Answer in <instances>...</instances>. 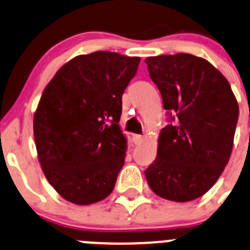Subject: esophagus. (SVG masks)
Wrapping results in <instances>:
<instances>
[{"instance_id": "esophagus-1", "label": "esophagus", "mask_w": 250, "mask_h": 250, "mask_svg": "<svg viewBox=\"0 0 250 250\" xmlns=\"http://www.w3.org/2000/svg\"><path fill=\"white\" fill-rule=\"evenodd\" d=\"M132 140H133V143H134L135 145L140 144V143L143 142V135H140V134H133V135H132Z\"/></svg>"}]
</instances>
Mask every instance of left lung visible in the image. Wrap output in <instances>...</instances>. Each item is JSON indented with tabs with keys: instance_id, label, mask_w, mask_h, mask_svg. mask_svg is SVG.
<instances>
[{
	"instance_id": "8db88e82",
	"label": "left lung",
	"mask_w": 250,
	"mask_h": 250,
	"mask_svg": "<svg viewBox=\"0 0 250 250\" xmlns=\"http://www.w3.org/2000/svg\"><path fill=\"white\" fill-rule=\"evenodd\" d=\"M145 63L169 122L145 177L159 197L190 202L216 183L229 162L238 104L227 79L204 58L177 53L147 57Z\"/></svg>"
}]
</instances>
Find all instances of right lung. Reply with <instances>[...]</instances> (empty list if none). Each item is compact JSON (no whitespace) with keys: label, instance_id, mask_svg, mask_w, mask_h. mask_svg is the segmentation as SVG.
Masks as SVG:
<instances>
[{"label":"right lung","instance_id":"add662e5","mask_svg":"<svg viewBox=\"0 0 250 250\" xmlns=\"http://www.w3.org/2000/svg\"><path fill=\"white\" fill-rule=\"evenodd\" d=\"M139 57L96 51L74 57L46 85L34 115L39 161L56 192L77 205L104 200L125 165L118 122Z\"/></svg>","mask_w":250,"mask_h":250}]
</instances>
